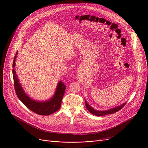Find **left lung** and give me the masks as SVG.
<instances>
[{"label":"left lung","instance_id":"1","mask_svg":"<svg viewBox=\"0 0 148 148\" xmlns=\"http://www.w3.org/2000/svg\"><path fill=\"white\" fill-rule=\"evenodd\" d=\"M127 102L122 104L121 105L116 107L114 108L109 109L108 110L106 111H97L96 110H95L94 109H93L90 106H89V105H88V103H87L86 101H85V106L86 108H87L88 110L92 114L95 115V116H105L106 114H113L114 113H116L117 112L123 108H124V106H125V105L126 104Z\"/></svg>","mask_w":148,"mask_h":148}]
</instances>
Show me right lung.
<instances>
[{
    "label": "right lung",
    "instance_id": "right-lung-1",
    "mask_svg": "<svg viewBox=\"0 0 148 148\" xmlns=\"http://www.w3.org/2000/svg\"><path fill=\"white\" fill-rule=\"evenodd\" d=\"M16 54H17V52ZM16 58V56H15L13 60V67H15ZM12 72L16 93L18 99L30 110L39 115L48 116L56 112L60 108L62 101L66 88L65 84L62 81L59 82L55 95L51 99L45 102H36L31 99L25 94L19 83L14 69L12 70Z\"/></svg>",
    "mask_w": 148,
    "mask_h": 148
}]
</instances>
